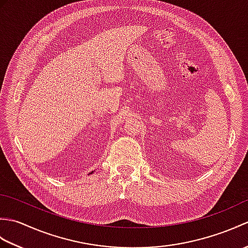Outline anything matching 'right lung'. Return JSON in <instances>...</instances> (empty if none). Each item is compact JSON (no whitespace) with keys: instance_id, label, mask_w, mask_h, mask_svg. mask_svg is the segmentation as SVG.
I'll use <instances>...</instances> for the list:
<instances>
[{"instance_id":"add662e5","label":"right lung","mask_w":248,"mask_h":248,"mask_svg":"<svg viewBox=\"0 0 248 248\" xmlns=\"http://www.w3.org/2000/svg\"><path fill=\"white\" fill-rule=\"evenodd\" d=\"M93 171H92V172H91V173H93ZM91 173H89V175H91Z\"/></svg>"}]
</instances>
